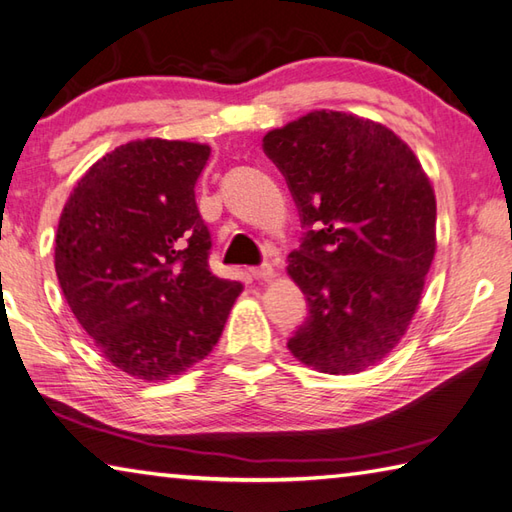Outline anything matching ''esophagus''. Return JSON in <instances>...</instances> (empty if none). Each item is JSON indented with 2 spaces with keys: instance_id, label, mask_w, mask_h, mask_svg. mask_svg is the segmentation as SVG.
<instances>
[{
  "instance_id": "1",
  "label": "esophagus",
  "mask_w": 512,
  "mask_h": 512,
  "mask_svg": "<svg viewBox=\"0 0 512 512\" xmlns=\"http://www.w3.org/2000/svg\"><path fill=\"white\" fill-rule=\"evenodd\" d=\"M249 274H252L254 278L265 280V278L274 276V269H271L269 263H263V265H258V267H249Z\"/></svg>"
}]
</instances>
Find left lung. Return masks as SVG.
Returning <instances> with one entry per match:
<instances>
[{
    "instance_id": "1",
    "label": "left lung",
    "mask_w": 512,
    "mask_h": 512,
    "mask_svg": "<svg viewBox=\"0 0 512 512\" xmlns=\"http://www.w3.org/2000/svg\"><path fill=\"white\" fill-rule=\"evenodd\" d=\"M263 150L305 236L289 276L307 318L294 356L331 375L373 367L400 342L435 254V194L409 145L356 114L316 110L271 130Z\"/></svg>"
}]
</instances>
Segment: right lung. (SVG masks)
<instances>
[{
  "instance_id": "1",
  "label": "right lung",
  "mask_w": 512,
  "mask_h": 512,
  "mask_svg": "<svg viewBox=\"0 0 512 512\" xmlns=\"http://www.w3.org/2000/svg\"><path fill=\"white\" fill-rule=\"evenodd\" d=\"M210 148L130 141L81 176L61 212L55 271L103 358L141 380L179 375L214 349L238 280L210 271L194 187Z\"/></svg>"
}]
</instances>
